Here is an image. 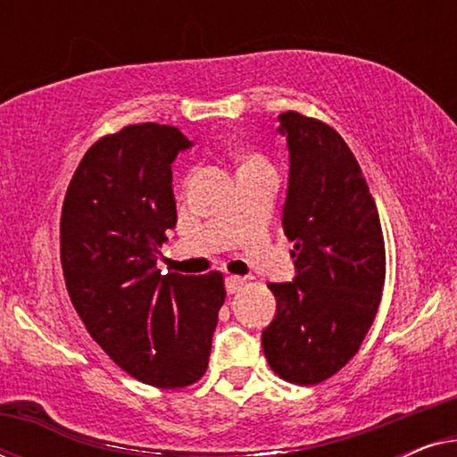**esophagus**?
Listing matches in <instances>:
<instances>
[{
  "label": "esophagus",
  "instance_id": "obj_1",
  "mask_svg": "<svg viewBox=\"0 0 457 457\" xmlns=\"http://www.w3.org/2000/svg\"><path fill=\"white\" fill-rule=\"evenodd\" d=\"M243 285H245V278L241 277H227V280H224V287H227V293H239L243 289Z\"/></svg>",
  "mask_w": 457,
  "mask_h": 457
}]
</instances>
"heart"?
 Segmentation results:
<instances>
[{"instance_id":"1","label":"heart","mask_w":457,"mask_h":457,"mask_svg":"<svg viewBox=\"0 0 457 457\" xmlns=\"http://www.w3.org/2000/svg\"><path fill=\"white\" fill-rule=\"evenodd\" d=\"M262 164H268V162L262 158L258 154H245L241 158V168L239 170H245V168H252V166H262Z\"/></svg>"}]
</instances>
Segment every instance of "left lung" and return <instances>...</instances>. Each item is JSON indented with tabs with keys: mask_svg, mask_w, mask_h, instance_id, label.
I'll return each instance as SVG.
<instances>
[{
	"mask_svg": "<svg viewBox=\"0 0 457 457\" xmlns=\"http://www.w3.org/2000/svg\"><path fill=\"white\" fill-rule=\"evenodd\" d=\"M289 147L283 208L295 243L293 283H270L274 320L262 330L268 364L295 385H318L358 353L385 285L377 204L343 137L297 112L278 116Z\"/></svg>",
	"mask_w": 457,
	"mask_h": 457,
	"instance_id": "obj_1",
	"label": "left lung"
}]
</instances>
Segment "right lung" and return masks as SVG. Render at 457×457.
<instances>
[{
  "mask_svg": "<svg viewBox=\"0 0 457 457\" xmlns=\"http://www.w3.org/2000/svg\"><path fill=\"white\" fill-rule=\"evenodd\" d=\"M191 145L177 127L155 122L105 135L83 155L62 205L60 258L74 310L124 372L160 389L204 377L227 297L220 272L155 268L177 224L170 164Z\"/></svg>",
  "mask_w": 457,
  "mask_h": 457,
  "instance_id": "right-lung-1",
  "label": "right lung"
}]
</instances>
